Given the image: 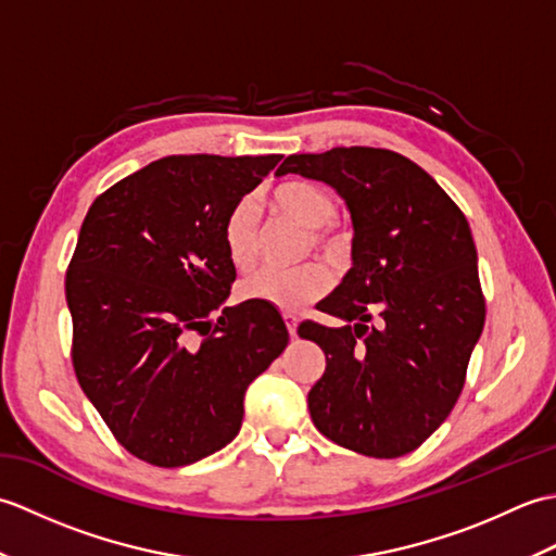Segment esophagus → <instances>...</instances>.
Segmentation results:
<instances>
[{"instance_id":"esophagus-1","label":"esophagus","mask_w":556,"mask_h":556,"mask_svg":"<svg viewBox=\"0 0 556 556\" xmlns=\"http://www.w3.org/2000/svg\"><path fill=\"white\" fill-rule=\"evenodd\" d=\"M281 317H285V325L289 329L291 337H296V327H299V317L293 313H281Z\"/></svg>"}]
</instances>
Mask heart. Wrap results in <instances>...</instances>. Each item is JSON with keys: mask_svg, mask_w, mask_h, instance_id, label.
Returning a JSON list of instances; mask_svg holds the SVG:
<instances>
[{"mask_svg": "<svg viewBox=\"0 0 556 556\" xmlns=\"http://www.w3.org/2000/svg\"><path fill=\"white\" fill-rule=\"evenodd\" d=\"M269 205L308 231V245L329 257H344L349 253V236L334 227L337 203L325 188L311 181H285L269 195ZM222 248L229 265L245 275L257 263V224L251 200H239L222 222ZM334 275L323 260H308L293 269H263L241 285L245 301L275 305L281 311H296L308 305L332 289Z\"/></svg>", "mask_w": 556, "mask_h": 556, "instance_id": "b5f03b06", "label": "heart"}]
</instances>
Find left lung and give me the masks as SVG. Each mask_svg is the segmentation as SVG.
Instances as JSON below:
<instances>
[{"instance_id": "obj_1", "label": "left lung", "mask_w": 556, "mask_h": 556, "mask_svg": "<svg viewBox=\"0 0 556 556\" xmlns=\"http://www.w3.org/2000/svg\"><path fill=\"white\" fill-rule=\"evenodd\" d=\"M334 186L353 217V267L317 311L346 320L299 325L325 351L308 394L327 440L372 458L418 448L456 406L485 325L466 215L416 162L384 148L291 155L277 176Z\"/></svg>"}]
</instances>
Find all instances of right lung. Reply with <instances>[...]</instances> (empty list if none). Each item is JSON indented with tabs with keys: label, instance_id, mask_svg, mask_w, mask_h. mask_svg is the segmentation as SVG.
<instances>
[{
	"label": "right lung",
	"instance_id": "1",
	"mask_svg": "<svg viewBox=\"0 0 556 556\" xmlns=\"http://www.w3.org/2000/svg\"><path fill=\"white\" fill-rule=\"evenodd\" d=\"M281 155H172L96 198L66 269L71 363L114 440L179 468L227 446L243 394L289 344L275 305L222 308V222Z\"/></svg>",
	"mask_w": 556,
	"mask_h": 556
}]
</instances>
